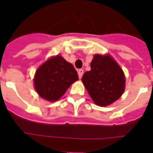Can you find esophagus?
<instances>
[{
  "mask_svg": "<svg viewBox=\"0 0 153 153\" xmlns=\"http://www.w3.org/2000/svg\"><path fill=\"white\" fill-rule=\"evenodd\" d=\"M78 74H79V79L82 78L83 74V69H79V70H78Z\"/></svg>",
  "mask_w": 153,
  "mask_h": 153,
  "instance_id": "34e87169",
  "label": "esophagus"
}]
</instances>
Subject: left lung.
Here are the masks:
<instances>
[{"label": "left lung", "instance_id": "8db88e82", "mask_svg": "<svg viewBox=\"0 0 153 153\" xmlns=\"http://www.w3.org/2000/svg\"><path fill=\"white\" fill-rule=\"evenodd\" d=\"M82 81L98 106L111 104L125 91L123 70L110 56L95 55L91 62V70L84 73Z\"/></svg>", "mask_w": 153, "mask_h": 153}]
</instances>
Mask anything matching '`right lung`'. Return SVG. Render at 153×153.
Instances as JSON below:
<instances>
[{
	"label": "right lung",
	"mask_w": 153,
	"mask_h": 153,
	"mask_svg": "<svg viewBox=\"0 0 153 153\" xmlns=\"http://www.w3.org/2000/svg\"><path fill=\"white\" fill-rule=\"evenodd\" d=\"M78 79V74L72 64L56 56L46 61L36 71L35 89L42 98L55 102Z\"/></svg>",
	"instance_id": "add662e5"
}]
</instances>
